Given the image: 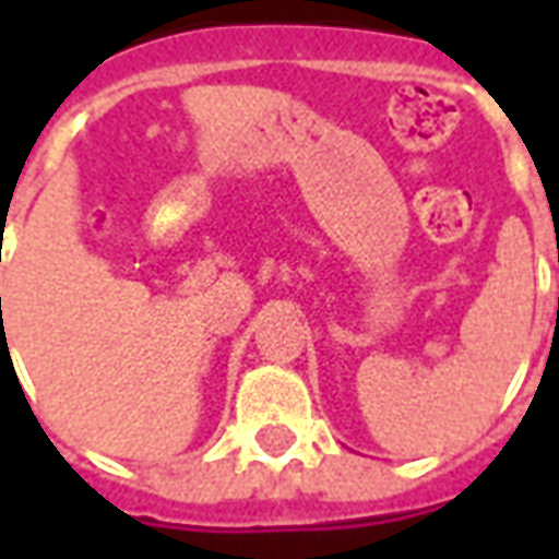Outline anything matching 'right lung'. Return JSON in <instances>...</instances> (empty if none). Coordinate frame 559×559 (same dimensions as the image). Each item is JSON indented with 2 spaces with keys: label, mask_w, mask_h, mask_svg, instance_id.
<instances>
[{
  "label": "right lung",
  "mask_w": 559,
  "mask_h": 559,
  "mask_svg": "<svg viewBox=\"0 0 559 559\" xmlns=\"http://www.w3.org/2000/svg\"><path fill=\"white\" fill-rule=\"evenodd\" d=\"M0 302H2V299H0Z\"/></svg>",
  "instance_id": "1"
}]
</instances>
